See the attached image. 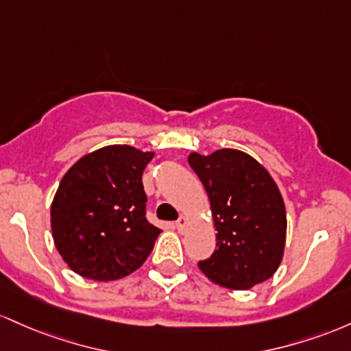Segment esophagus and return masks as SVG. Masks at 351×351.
Segmentation results:
<instances>
[{"mask_svg": "<svg viewBox=\"0 0 351 351\" xmlns=\"http://www.w3.org/2000/svg\"><path fill=\"white\" fill-rule=\"evenodd\" d=\"M186 227H187V219L186 217H179V220H177V222H176L177 230L184 232V230H186Z\"/></svg>", "mask_w": 351, "mask_h": 351, "instance_id": "1", "label": "esophagus"}]
</instances>
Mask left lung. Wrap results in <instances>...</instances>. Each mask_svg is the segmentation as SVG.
<instances>
[{
	"label": "left lung",
	"instance_id": "left-lung-1",
	"mask_svg": "<svg viewBox=\"0 0 351 351\" xmlns=\"http://www.w3.org/2000/svg\"><path fill=\"white\" fill-rule=\"evenodd\" d=\"M187 160L206 187L217 230L214 254L197 263L199 269L232 290L269 280L282 262L287 235L285 204L269 171L237 149L191 152Z\"/></svg>",
	"mask_w": 351,
	"mask_h": 351
}]
</instances>
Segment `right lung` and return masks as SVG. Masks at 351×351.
<instances>
[{"mask_svg":"<svg viewBox=\"0 0 351 351\" xmlns=\"http://www.w3.org/2000/svg\"><path fill=\"white\" fill-rule=\"evenodd\" d=\"M154 152L106 145L66 172L51 204L54 245L73 271L97 282L139 269L160 228L145 219L143 172Z\"/></svg>","mask_w":351,"mask_h":351,"instance_id":"obj_1","label":"right lung"}]
</instances>
